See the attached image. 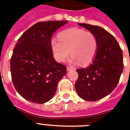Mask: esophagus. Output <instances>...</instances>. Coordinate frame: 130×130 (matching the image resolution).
<instances>
[{"label": "esophagus", "mask_w": 130, "mask_h": 130, "mask_svg": "<svg viewBox=\"0 0 130 130\" xmlns=\"http://www.w3.org/2000/svg\"><path fill=\"white\" fill-rule=\"evenodd\" d=\"M72 67H67V71H69V70H71L72 69Z\"/></svg>", "instance_id": "esophagus-1"}]
</instances>
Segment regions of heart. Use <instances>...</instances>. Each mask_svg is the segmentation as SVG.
I'll list each match as a JSON object with an SVG mask.
<instances>
[{"label":"heart","instance_id":"1","mask_svg":"<svg viewBox=\"0 0 130 130\" xmlns=\"http://www.w3.org/2000/svg\"><path fill=\"white\" fill-rule=\"evenodd\" d=\"M51 47L53 56L59 63L65 61L71 53L72 62L85 65L92 61L96 54L98 40L90 31L73 28L61 31L59 38H52Z\"/></svg>","mask_w":130,"mask_h":130}]
</instances>
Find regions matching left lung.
Here are the masks:
<instances>
[{
	"label": "left lung",
	"instance_id": "left-lung-1",
	"mask_svg": "<svg viewBox=\"0 0 130 130\" xmlns=\"http://www.w3.org/2000/svg\"><path fill=\"white\" fill-rule=\"evenodd\" d=\"M78 24L95 35L98 50L90 65L77 69L78 77L75 87L81 99L96 101L108 95L117 86L124 69L122 50L114 37L101 27Z\"/></svg>",
	"mask_w": 130,
	"mask_h": 130
}]
</instances>
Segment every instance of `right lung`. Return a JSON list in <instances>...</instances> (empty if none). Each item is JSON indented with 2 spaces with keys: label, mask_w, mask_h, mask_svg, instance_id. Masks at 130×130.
Returning <instances> with one entry per match:
<instances>
[{
  "label": "right lung",
  "mask_w": 130,
  "mask_h": 130,
  "mask_svg": "<svg viewBox=\"0 0 130 130\" xmlns=\"http://www.w3.org/2000/svg\"><path fill=\"white\" fill-rule=\"evenodd\" d=\"M68 21L40 22L18 40L10 59L13 85L25 99L42 104L53 98L67 67L54 59L53 34Z\"/></svg>",
  "instance_id": "right-lung-1"
}]
</instances>
